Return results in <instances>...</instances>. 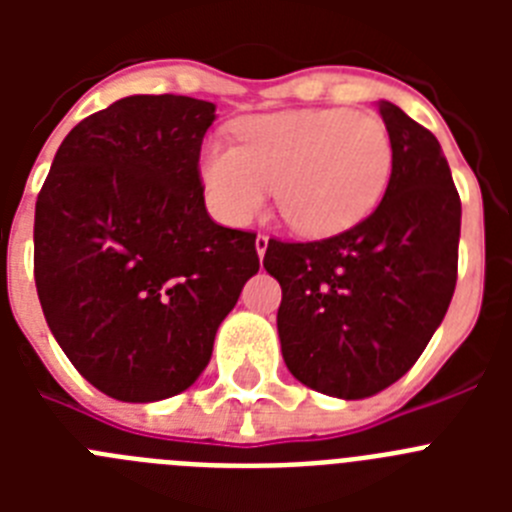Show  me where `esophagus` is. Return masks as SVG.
<instances>
[{
	"instance_id": "1",
	"label": "esophagus",
	"mask_w": 512,
	"mask_h": 512,
	"mask_svg": "<svg viewBox=\"0 0 512 512\" xmlns=\"http://www.w3.org/2000/svg\"><path fill=\"white\" fill-rule=\"evenodd\" d=\"M266 246H269V235H264V233L256 235V253H259V259H264Z\"/></svg>"
}]
</instances>
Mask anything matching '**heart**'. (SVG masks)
I'll use <instances>...</instances> for the list:
<instances>
[{"mask_svg":"<svg viewBox=\"0 0 512 512\" xmlns=\"http://www.w3.org/2000/svg\"><path fill=\"white\" fill-rule=\"evenodd\" d=\"M392 164L390 130L377 115L330 107L241 122L238 148L210 143L200 174L225 223H248L277 192L289 228L325 238L354 228L377 207Z\"/></svg>","mask_w":512,"mask_h":512,"instance_id":"b5f03b06","label":"heart"}]
</instances>
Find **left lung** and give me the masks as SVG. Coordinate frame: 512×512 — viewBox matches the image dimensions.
<instances>
[{
	"instance_id": "obj_1",
	"label": "left lung",
	"mask_w": 512,
	"mask_h": 512,
	"mask_svg": "<svg viewBox=\"0 0 512 512\" xmlns=\"http://www.w3.org/2000/svg\"><path fill=\"white\" fill-rule=\"evenodd\" d=\"M395 164L372 215L323 241H269L264 269L282 287L284 364L310 390L364 400L418 361L449 310L461 200L431 130L379 102Z\"/></svg>"
}]
</instances>
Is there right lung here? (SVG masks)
Wrapping results in <instances>:
<instances>
[{
  "label": "right lung",
  "mask_w": 512,
  "mask_h": 512,
  "mask_svg": "<svg viewBox=\"0 0 512 512\" xmlns=\"http://www.w3.org/2000/svg\"><path fill=\"white\" fill-rule=\"evenodd\" d=\"M215 104L133 94L81 120L35 202V287L63 354L99 392L156 402L192 387L259 271L256 235L205 207Z\"/></svg>",
  "instance_id": "add662e5"
}]
</instances>
